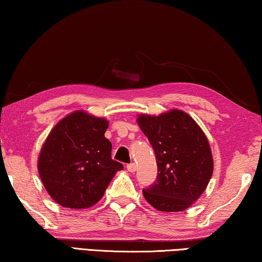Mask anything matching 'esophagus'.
<instances>
[{
	"label": "esophagus",
	"instance_id": "esophagus-1",
	"mask_svg": "<svg viewBox=\"0 0 262 262\" xmlns=\"http://www.w3.org/2000/svg\"><path fill=\"white\" fill-rule=\"evenodd\" d=\"M126 168H127L128 171H131V173H134V171H136V169H137V166H136V164H134V162H132V164L126 166Z\"/></svg>",
	"mask_w": 262,
	"mask_h": 262
}]
</instances>
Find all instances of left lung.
I'll list each match as a JSON object with an SVG mask.
<instances>
[{
  "instance_id": "8db88e82",
  "label": "left lung",
  "mask_w": 262,
  "mask_h": 262,
  "mask_svg": "<svg viewBox=\"0 0 262 262\" xmlns=\"http://www.w3.org/2000/svg\"><path fill=\"white\" fill-rule=\"evenodd\" d=\"M137 123L156 153L157 181L143 190L159 211L191 207L207 189L213 171L209 140L194 119L179 109L158 116L140 114Z\"/></svg>"
}]
</instances>
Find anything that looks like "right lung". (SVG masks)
I'll return each mask as SVG.
<instances>
[{
  "label": "right lung",
  "instance_id": "obj_1",
  "mask_svg": "<svg viewBox=\"0 0 262 262\" xmlns=\"http://www.w3.org/2000/svg\"><path fill=\"white\" fill-rule=\"evenodd\" d=\"M108 126L105 118L76 110L47 136L38 157V173L46 191L61 207H93L123 169L111 159V143L104 137Z\"/></svg>",
  "mask_w": 262,
  "mask_h": 262
}]
</instances>
